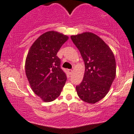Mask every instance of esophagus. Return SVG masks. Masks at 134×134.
<instances>
[{
  "label": "esophagus",
  "mask_w": 134,
  "mask_h": 134,
  "mask_svg": "<svg viewBox=\"0 0 134 134\" xmlns=\"http://www.w3.org/2000/svg\"><path fill=\"white\" fill-rule=\"evenodd\" d=\"M68 72H69V73H70V74H72V73H73V70H68Z\"/></svg>",
  "instance_id": "1"
}]
</instances>
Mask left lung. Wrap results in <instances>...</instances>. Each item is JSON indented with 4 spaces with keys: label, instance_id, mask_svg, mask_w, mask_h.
<instances>
[{
    "label": "left lung",
    "instance_id": "1",
    "mask_svg": "<svg viewBox=\"0 0 134 134\" xmlns=\"http://www.w3.org/2000/svg\"><path fill=\"white\" fill-rule=\"evenodd\" d=\"M78 49L85 66L83 79L76 86L83 101L93 103L108 93L116 76V62L110 47L98 36L83 32L71 36Z\"/></svg>",
    "mask_w": 134,
    "mask_h": 134
}]
</instances>
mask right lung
<instances>
[{
  "mask_svg": "<svg viewBox=\"0 0 134 134\" xmlns=\"http://www.w3.org/2000/svg\"><path fill=\"white\" fill-rule=\"evenodd\" d=\"M68 39L61 33L48 31L36 39L27 55L26 76L34 93L45 102L58 98L65 85L66 75L56 54Z\"/></svg>",
  "mask_w": 134,
  "mask_h": 134,
  "instance_id": "1",
  "label": "right lung"
}]
</instances>
